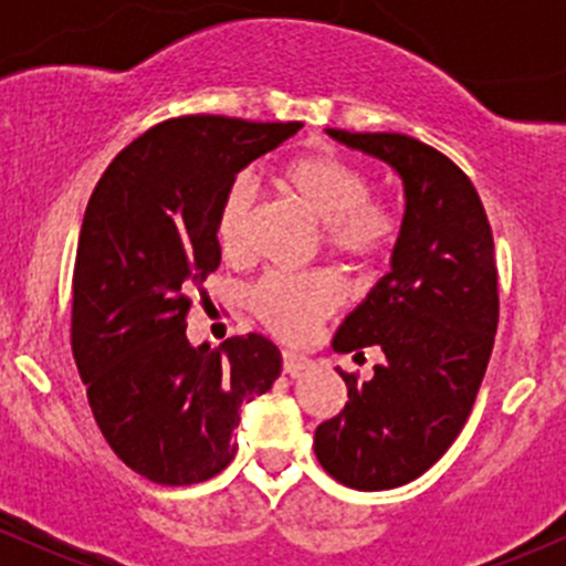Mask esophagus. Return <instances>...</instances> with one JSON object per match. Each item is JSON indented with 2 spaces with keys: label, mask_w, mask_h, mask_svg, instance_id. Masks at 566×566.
<instances>
[{
  "label": "esophagus",
  "mask_w": 566,
  "mask_h": 566,
  "mask_svg": "<svg viewBox=\"0 0 566 566\" xmlns=\"http://www.w3.org/2000/svg\"><path fill=\"white\" fill-rule=\"evenodd\" d=\"M282 358H284V375H293V378L295 375L304 373V369L312 364L310 358L301 356V353H293V350H284Z\"/></svg>",
  "instance_id": "obj_1"
}]
</instances>
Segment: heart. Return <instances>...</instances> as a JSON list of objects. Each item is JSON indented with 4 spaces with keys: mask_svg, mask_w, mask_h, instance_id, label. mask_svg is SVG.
Segmentation results:
<instances>
[{
    "mask_svg": "<svg viewBox=\"0 0 566 566\" xmlns=\"http://www.w3.org/2000/svg\"><path fill=\"white\" fill-rule=\"evenodd\" d=\"M279 188L295 199L323 227L325 249L347 262H369L386 249L391 219L373 205V182L353 164L328 153H312L290 161L279 172ZM256 188L249 175L227 186L216 213V243L221 254L238 260L249 251ZM342 287L331 273L304 276H265L249 295L254 315L268 331L298 339L317 319L339 306Z\"/></svg>",
    "mask_w": 566,
    "mask_h": 566,
    "instance_id": "obj_1",
    "label": "heart"
}]
</instances>
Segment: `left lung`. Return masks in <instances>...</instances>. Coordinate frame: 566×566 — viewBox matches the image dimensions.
Returning a JSON list of instances; mask_svg holds the SVG:
<instances>
[{
  "label": "left lung",
  "instance_id": "obj_1",
  "mask_svg": "<svg viewBox=\"0 0 566 566\" xmlns=\"http://www.w3.org/2000/svg\"><path fill=\"white\" fill-rule=\"evenodd\" d=\"M331 139L391 167L405 216L391 271L345 317L336 353L380 347L384 364L358 384L342 373L347 405L315 432L319 465L353 490H391L443 458L473 408L499 328L493 232L458 164L402 134Z\"/></svg>",
  "mask_w": 566,
  "mask_h": 566
}]
</instances>
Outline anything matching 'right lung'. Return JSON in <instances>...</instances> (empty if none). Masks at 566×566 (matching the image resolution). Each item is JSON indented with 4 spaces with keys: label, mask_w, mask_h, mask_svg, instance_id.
Here are the masks:
<instances>
[{
    "label": "right lung",
    "mask_w": 566,
    "mask_h": 566,
    "mask_svg": "<svg viewBox=\"0 0 566 566\" xmlns=\"http://www.w3.org/2000/svg\"><path fill=\"white\" fill-rule=\"evenodd\" d=\"M301 123L216 114L167 119L130 142L90 197L73 271L71 345L101 432L130 471L197 484L230 465L241 405L282 373L262 334L193 347L188 295L219 268L227 186Z\"/></svg>",
    "instance_id": "add662e5"
}]
</instances>
